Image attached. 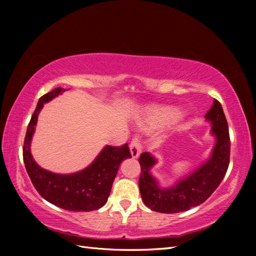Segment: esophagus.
I'll list each match as a JSON object with an SVG mask.
<instances>
[{"instance_id": "obj_1", "label": "esophagus", "mask_w": 256, "mask_h": 256, "mask_svg": "<svg viewBox=\"0 0 256 256\" xmlns=\"http://www.w3.org/2000/svg\"><path fill=\"white\" fill-rule=\"evenodd\" d=\"M130 152H131L132 158H138L140 156V152H142V148H140V140L138 138H134L131 144H130Z\"/></svg>"}]
</instances>
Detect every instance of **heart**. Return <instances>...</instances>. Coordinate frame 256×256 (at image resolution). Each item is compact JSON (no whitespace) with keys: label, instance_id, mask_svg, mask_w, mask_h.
I'll use <instances>...</instances> for the list:
<instances>
[{"label":"heart","instance_id":"1","mask_svg":"<svg viewBox=\"0 0 256 256\" xmlns=\"http://www.w3.org/2000/svg\"><path fill=\"white\" fill-rule=\"evenodd\" d=\"M177 116V112L172 108H155L150 110L145 120L140 122V126L144 130H152L167 123Z\"/></svg>","mask_w":256,"mask_h":256}]
</instances>
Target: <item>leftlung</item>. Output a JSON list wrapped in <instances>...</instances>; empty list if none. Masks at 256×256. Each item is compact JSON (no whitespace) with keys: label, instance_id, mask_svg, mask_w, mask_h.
Instances as JSON below:
<instances>
[{"label":"left lung","instance_id":"left-lung-1","mask_svg":"<svg viewBox=\"0 0 256 256\" xmlns=\"http://www.w3.org/2000/svg\"><path fill=\"white\" fill-rule=\"evenodd\" d=\"M211 123V135L216 143L209 158L188 175L179 179L172 187H162L152 175L157 160L150 153L140 154V177L138 187L143 202L150 210L162 214H176L197 206L208 199L224 180L230 162V135L228 122L218 100H214L206 114Z\"/></svg>","mask_w":256,"mask_h":256}]
</instances>
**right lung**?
Listing matches in <instances>:
<instances>
[{
	"label": "right lung",
	"instance_id": "obj_1",
	"mask_svg": "<svg viewBox=\"0 0 256 256\" xmlns=\"http://www.w3.org/2000/svg\"><path fill=\"white\" fill-rule=\"evenodd\" d=\"M66 89L56 88L42 96L32 113L25 135L23 158L27 174L34 187L48 202L68 211H92L108 201L120 164L131 158L128 144L106 145L94 160L84 170L74 174H56L42 168L30 153V143L35 133L38 114L45 103L62 94Z\"/></svg>",
	"mask_w": 256,
	"mask_h": 256
}]
</instances>
